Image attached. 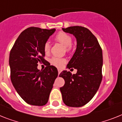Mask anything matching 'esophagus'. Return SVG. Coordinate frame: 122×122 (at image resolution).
<instances>
[{
    "instance_id": "1",
    "label": "esophagus",
    "mask_w": 122,
    "mask_h": 122,
    "mask_svg": "<svg viewBox=\"0 0 122 122\" xmlns=\"http://www.w3.org/2000/svg\"><path fill=\"white\" fill-rule=\"evenodd\" d=\"M58 74H60V72H61V70L60 69H58Z\"/></svg>"
}]
</instances>
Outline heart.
<instances>
[{
  "instance_id": "heart-1",
  "label": "heart",
  "mask_w": 122,
  "mask_h": 122,
  "mask_svg": "<svg viewBox=\"0 0 122 122\" xmlns=\"http://www.w3.org/2000/svg\"><path fill=\"white\" fill-rule=\"evenodd\" d=\"M56 40L61 43L62 45L67 48V50L70 49L71 45L72 44V38L71 36L64 32H59L56 36ZM50 50V43L49 41H46L44 45V50L46 53H48ZM65 59L63 58H59L58 57H53L51 59V63L52 64L57 66L61 67L65 62Z\"/></svg>"
}]
</instances>
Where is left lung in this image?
Listing matches in <instances>:
<instances>
[{
	"instance_id": "1",
	"label": "left lung",
	"mask_w": 122,
	"mask_h": 122,
	"mask_svg": "<svg viewBox=\"0 0 122 122\" xmlns=\"http://www.w3.org/2000/svg\"><path fill=\"white\" fill-rule=\"evenodd\" d=\"M73 35L77 41L75 53L67 64L77 69L76 74L63 71L59 76L65 84L60 91L63 101L69 107H79L87 104L97 92L102 81V51L97 39L89 30L79 26L62 28Z\"/></svg>"
}]
</instances>
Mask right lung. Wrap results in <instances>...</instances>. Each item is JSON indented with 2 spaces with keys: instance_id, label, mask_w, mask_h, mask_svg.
<instances>
[{
  "instance_id": "right-lung-1",
  "label": "right lung",
  "mask_w": 122,
  "mask_h": 122,
  "mask_svg": "<svg viewBox=\"0 0 122 122\" xmlns=\"http://www.w3.org/2000/svg\"><path fill=\"white\" fill-rule=\"evenodd\" d=\"M56 31L30 27L18 36L9 56L12 83L18 95L28 104L43 106L48 101L53 84L58 75L57 68L47 61L43 70L38 62H46L43 57L45 43Z\"/></svg>"
}]
</instances>
